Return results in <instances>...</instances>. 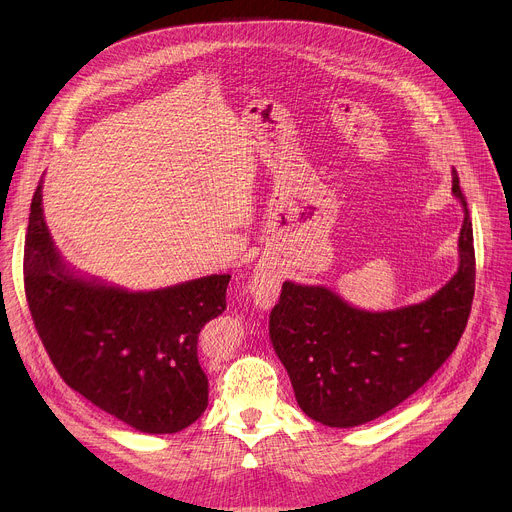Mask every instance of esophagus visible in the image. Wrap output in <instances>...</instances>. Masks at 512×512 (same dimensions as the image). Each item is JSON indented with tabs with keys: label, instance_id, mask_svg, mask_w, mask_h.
Here are the masks:
<instances>
[{
	"label": "esophagus",
	"instance_id": "esophagus-1",
	"mask_svg": "<svg viewBox=\"0 0 512 512\" xmlns=\"http://www.w3.org/2000/svg\"><path fill=\"white\" fill-rule=\"evenodd\" d=\"M279 287H281L279 271L271 263L259 261V265L255 267L251 281L247 285V291L251 294L253 304L263 310L271 308L279 296Z\"/></svg>",
	"mask_w": 512,
	"mask_h": 512
}]
</instances>
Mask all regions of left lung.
Segmentation results:
<instances>
[{
	"instance_id": "1",
	"label": "left lung",
	"mask_w": 512,
	"mask_h": 512,
	"mask_svg": "<svg viewBox=\"0 0 512 512\" xmlns=\"http://www.w3.org/2000/svg\"><path fill=\"white\" fill-rule=\"evenodd\" d=\"M452 192L464 206L458 273L429 300L393 312H364L324 285L285 281L269 336L302 411L330 427L381 417L442 367L466 330L476 257L458 172Z\"/></svg>"
}]
</instances>
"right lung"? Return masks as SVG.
<instances>
[{"label": "right lung", "instance_id": "1", "mask_svg": "<svg viewBox=\"0 0 512 512\" xmlns=\"http://www.w3.org/2000/svg\"><path fill=\"white\" fill-rule=\"evenodd\" d=\"M231 275L127 291L66 269L32 196L24 287L38 336L62 381L143 433H176L208 405L202 326L227 308Z\"/></svg>", "mask_w": 512, "mask_h": 512}]
</instances>
